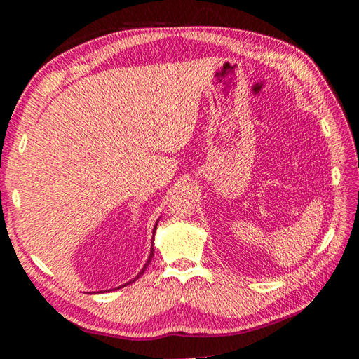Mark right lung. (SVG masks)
Segmentation results:
<instances>
[{
  "instance_id": "add662e5",
  "label": "right lung",
  "mask_w": 359,
  "mask_h": 359,
  "mask_svg": "<svg viewBox=\"0 0 359 359\" xmlns=\"http://www.w3.org/2000/svg\"><path fill=\"white\" fill-rule=\"evenodd\" d=\"M158 222H160V218H158L156 220V223H155V226H154V231H151V234H154V238H151V247H150V255H149V258H147V261H145V264H144V267L141 269V272H139V274L133 278V280H130V282H126V283H123V285H120V287H117V288H123V287H126V285H130V283H133L136 280V278H139L141 277L142 274H144V271L147 269V266L150 264V261H151V257H154V239H155V231H156V226H158ZM117 288H114V290H117ZM106 291H112V290H102V291H96V293H106Z\"/></svg>"
}]
</instances>
